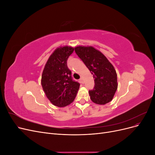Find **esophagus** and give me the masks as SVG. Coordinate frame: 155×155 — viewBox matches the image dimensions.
Instances as JSON below:
<instances>
[{
	"mask_svg": "<svg viewBox=\"0 0 155 155\" xmlns=\"http://www.w3.org/2000/svg\"><path fill=\"white\" fill-rule=\"evenodd\" d=\"M79 81H80V82H81V83H83V79L82 78H81L80 79H79Z\"/></svg>",
	"mask_w": 155,
	"mask_h": 155,
	"instance_id": "34e87169",
	"label": "esophagus"
}]
</instances>
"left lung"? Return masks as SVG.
Wrapping results in <instances>:
<instances>
[{
	"instance_id": "1",
	"label": "left lung",
	"mask_w": 155,
	"mask_h": 155,
	"mask_svg": "<svg viewBox=\"0 0 155 155\" xmlns=\"http://www.w3.org/2000/svg\"><path fill=\"white\" fill-rule=\"evenodd\" d=\"M74 49L94 78V87L88 91L91 100L98 105L110 102L118 88L117 74L113 65L93 46H78Z\"/></svg>"
}]
</instances>
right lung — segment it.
Returning <instances> with one entry per match:
<instances>
[{
	"label": "right lung",
	"mask_w": 155,
	"mask_h": 155,
	"mask_svg": "<svg viewBox=\"0 0 155 155\" xmlns=\"http://www.w3.org/2000/svg\"><path fill=\"white\" fill-rule=\"evenodd\" d=\"M74 48L60 46L51 54L41 77V85L50 101L59 107H66L74 100L80 84L72 79L67 59Z\"/></svg>",
	"instance_id": "1"
}]
</instances>
